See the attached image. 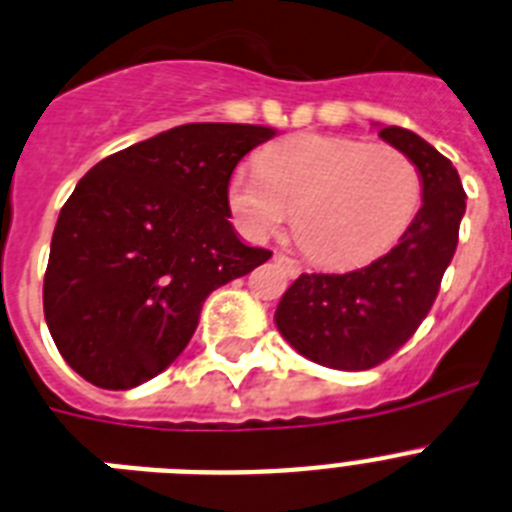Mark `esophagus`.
<instances>
[{
	"label": "esophagus",
	"instance_id": "34e87169",
	"mask_svg": "<svg viewBox=\"0 0 512 512\" xmlns=\"http://www.w3.org/2000/svg\"><path fill=\"white\" fill-rule=\"evenodd\" d=\"M274 261H277L279 266H285L287 274H298L300 272L298 261L290 259V256H285V253H274Z\"/></svg>",
	"mask_w": 512,
	"mask_h": 512
}]
</instances>
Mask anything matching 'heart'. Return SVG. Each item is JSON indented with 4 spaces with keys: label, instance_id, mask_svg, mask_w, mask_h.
Returning <instances> with one entry per match:
<instances>
[{
    "label": "heart",
    "instance_id": "heart-1",
    "mask_svg": "<svg viewBox=\"0 0 512 512\" xmlns=\"http://www.w3.org/2000/svg\"><path fill=\"white\" fill-rule=\"evenodd\" d=\"M256 170H238L227 183V202L243 230L266 238L295 214L298 246L331 269L386 253L412 225L422 199L417 165L391 144L298 134L266 147Z\"/></svg>",
    "mask_w": 512,
    "mask_h": 512
}]
</instances>
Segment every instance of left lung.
Returning <instances> with one entry per match:
<instances>
[{"instance_id":"obj_1","label":"left lung","mask_w":512,"mask_h":512,"mask_svg":"<svg viewBox=\"0 0 512 512\" xmlns=\"http://www.w3.org/2000/svg\"><path fill=\"white\" fill-rule=\"evenodd\" d=\"M422 178V207L399 243L347 274H300L274 313L279 334L308 360L334 370H370L412 339L438 298L458 246L466 194L458 170L401 126L378 131Z\"/></svg>"}]
</instances>
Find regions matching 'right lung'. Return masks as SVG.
I'll return each mask as SVG.
<instances>
[{"mask_svg":"<svg viewBox=\"0 0 512 512\" xmlns=\"http://www.w3.org/2000/svg\"><path fill=\"white\" fill-rule=\"evenodd\" d=\"M274 134L183 124L87 170L43 279L48 331L74 373L108 391L150 381L186 349L209 292L272 256L235 235L227 183Z\"/></svg>","mask_w":512,"mask_h":512,"instance_id":"1","label":"right lung"}]
</instances>
